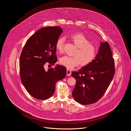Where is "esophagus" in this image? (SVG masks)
<instances>
[{
    "mask_svg": "<svg viewBox=\"0 0 131 131\" xmlns=\"http://www.w3.org/2000/svg\"><path fill=\"white\" fill-rule=\"evenodd\" d=\"M72 74V72L70 69H67V74L68 75H70Z\"/></svg>",
    "mask_w": 131,
    "mask_h": 131,
    "instance_id": "1",
    "label": "esophagus"
}]
</instances>
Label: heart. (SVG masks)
<instances>
[{
  "instance_id": "obj_1",
  "label": "heart",
  "mask_w": 131,
  "mask_h": 131,
  "mask_svg": "<svg viewBox=\"0 0 131 131\" xmlns=\"http://www.w3.org/2000/svg\"><path fill=\"white\" fill-rule=\"evenodd\" d=\"M71 37L78 47L74 53L75 56H62L60 59V63L67 68L72 69L81 63L85 66L92 62L98 52L96 46L82 34H74ZM65 41L66 38L64 36H60L56 40V48L59 52H63Z\"/></svg>"
}]
</instances>
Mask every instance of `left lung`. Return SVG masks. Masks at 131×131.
Returning <instances> with one entry per match:
<instances>
[{
    "label": "left lung",
    "mask_w": 131,
    "mask_h": 131,
    "mask_svg": "<svg viewBox=\"0 0 131 131\" xmlns=\"http://www.w3.org/2000/svg\"><path fill=\"white\" fill-rule=\"evenodd\" d=\"M114 73L111 48L107 42H101L93 61L72 73L77 81L72 92L75 101L84 105L96 102L105 93Z\"/></svg>",
    "instance_id": "obj_1"
}]
</instances>
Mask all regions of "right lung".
<instances>
[{
	"label": "right lung",
	"mask_w": 131,
	"mask_h": 131,
	"mask_svg": "<svg viewBox=\"0 0 131 131\" xmlns=\"http://www.w3.org/2000/svg\"><path fill=\"white\" fill-rule=\"evenodd\" d=\"M62 30L59 27L40 29L29 38L19 58L20 80L32 97L39 100L49 98L56 90V82L67 74L66 68L57 65L44 69L46 63L54 65L57 61L56 43Z\"/></svg>",
	"instance_id": "right-lung-1"
}]
</instances>
